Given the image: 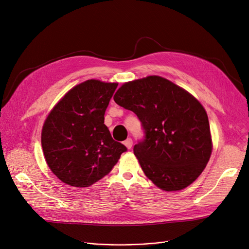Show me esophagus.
<instances>
[{
	"label": "esophagus",
	"instance_id": "34e87169",
	"mask_svg": "<svg viewBox=\"0 0 249 249\" xmlns=\"http://www.w3.org/2000/svg\"><path fill=\"white\" fill-rule=\"evenodd\" d=\"M124 143V145L129 149L132 148V146H133V140H132V138H127Z\"/></svg>",
	"mask_w": 249,
	"mask_h": 249
}]
</instances>
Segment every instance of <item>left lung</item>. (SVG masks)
Here are the masks:
<instances>
[{"label":"left lung","mask_w":249,"mask_h":249,"mask_svg":"<svg viewBox=\"0 0 249 249\" xmlns=\"http://www.w3.org/2000/svg\"><path fill=\"white\" fill-rule=\"evenodd\" d=\"M114 101L140 120L144 136L134 154L156 186L182 190L199 177L212 153V139L207 112L195 97L166 79L149 76L125 83Z\"/></svg>","instance_id":"obj_1"}]
</instances>
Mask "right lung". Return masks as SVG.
Returning <instances> with one entry per match:
<instances>
[{
	"label": "right lung",
	"mask_w": 249,
	"mask_h": 249,
	"mask_svg": "<svg viewBox=\"0 0 249 249\" xmlns=\"http://www.w3.org/2000/svg\"><path fill=\"white\" fill-rule=\"evenodd\" d=\"M117 86L97 80L81 83L64 95L44 122V158L63 183L80 188L92 185L108 175L126 152L104 124Z\"/></svg>",
	"instance_id": "1"
}]
</instances>
